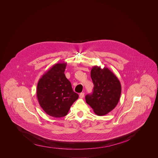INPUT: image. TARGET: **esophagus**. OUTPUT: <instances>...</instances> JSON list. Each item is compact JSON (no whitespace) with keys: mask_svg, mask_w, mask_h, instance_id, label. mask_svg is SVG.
I'll use <instances>...</instances> for the list:
<instances>
[{"mask_svg":"<svg viewBox=\"0 0 158 158\" xmlns=\"http://www.w3.org/2000/svg\"><path fill=\"white\" fill-rule=\"evenodd\" d=\"M84 96V93H81L79 94V98H83Z\"/></svg>","mask_w":158,"mask_h":158,"instance_id":"1","label":"esophagus"}]
</instances>
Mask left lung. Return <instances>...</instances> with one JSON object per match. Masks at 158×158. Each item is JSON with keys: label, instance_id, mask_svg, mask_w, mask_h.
<instances>
[{"label": "left lung", "instance_id": "left-lung-1", "mask_svg": "<svg viewBox=\"0 0 158 158\" xmlns=\"http://www.w3.org/2000/svg\"><path fill=\"white\" fill-rule=\"evenodd\" d=\"M94 84L93 93L85 101L98 116H104L113 110L119 102L121 85L116 76L107 67L94 65L91 71Z\"/></svg>", "mask_w": 158, "mask_h": 158}]
</instances>
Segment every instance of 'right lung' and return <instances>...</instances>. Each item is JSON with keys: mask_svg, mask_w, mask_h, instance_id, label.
Returning <instances> with one entry per match:
<instances>
[{"mask_svg": "<svg viewBox=\"0 0 158 158\" xmlns=\"http://www.w3.org/2000/svg\"><path fill=\"white\" fill-rule=\"evenodd\" d=\"M67 63L59 62L42 75L37 83V98L46 113L53 118L66 116L79 95L64 74Z\"/></svg>", "mask_w": 158, "mask_h": 158, "instance_id": "1", "label": "right lung"}]
</instances>
